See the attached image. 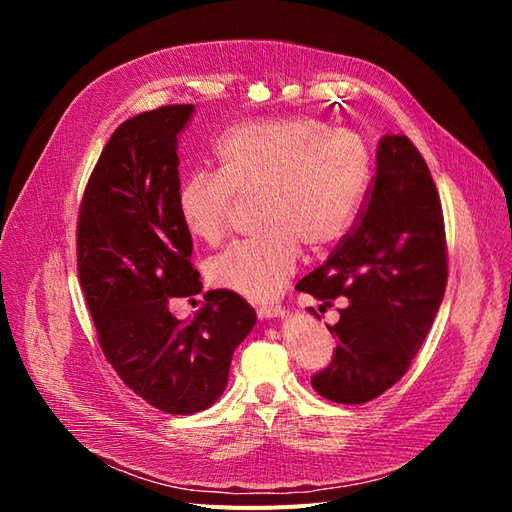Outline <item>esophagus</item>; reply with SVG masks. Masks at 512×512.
I'll return each mask as SVG.
<instances>
[{"label": "esophagus", "instance_id": "obj_1", "mask_svg": "<svg viewBox=\"0 0 512 512\" xmlns=\"http://www.w3.org/2000/svg\"><path fill=\"white\" fill-rule=\"evenodd\" d=\"M258 318L262 320H271V318H282L286 314V309L280 303H269V305H262L256 309Z\"/></svg>", "mask_w": 512, "mask_h": 512}]
</instances>
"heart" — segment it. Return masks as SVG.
<instances>
[{
	"label": "heart",
	"mask_w": 512,
	"mask_h": 512,
	"mask_svg": "<svg viewBox=\"0 0 512 512\" xmlns=\"http://www.w3.org/2000/svg\"><path fill=\"white\" fill-rule=\"evenodd\" d=\"M218 170H196L177 190L188 235L224 237L232 198L256 194V235L209 262L215 286L250 301L280 294L297 269L301 243L312 250L346 232L369 183L371 158L359 134L316 119L260 121L232 128L215 145Z\"/></svg>",
	"instance_id": "obj_1"
}]
</instances>
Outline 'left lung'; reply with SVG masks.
<instances>
[{
  "instance_id": "left-lung-1",
  "label": "left lung",
  "mask_w": 512,
  "mask_h": 512,
  "mask_svg": "<svg viewBox=\"0 0 512 512\" xmlns=\"http://www.w3.org/2000/svg\"><path fill=\"white\" fill-rule=\"evenodd\" d=\"M324 305L346 297L337 350L312 378L335 404H365L406 374L446 288L442 205L429 168L404 134H386L365 209L324 262L297 284ZM316 316L312 307L307 309Z\"/></svg>"
}]
</instances>
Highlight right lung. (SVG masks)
<instances>
[{"label":"right lung","instance_id":"add662e5","mask_svg":"<svg viewBox=\"0 0 512 512\" xmlns=\"http://www.w3.org/2000/svg\"><path fill=\"white\" fill-rule=\"evenodd\" d=\"M194 104L123 121L89 177L79 215V280L102 352L130 389L168 414L207 410L228 382L232 354L256 324L254 307L209 290L188 320L170 299L203 290L192 267L179 190L177 136Z\"/></svg>","mask_w":512,"mask_h":512}]
</instances>
